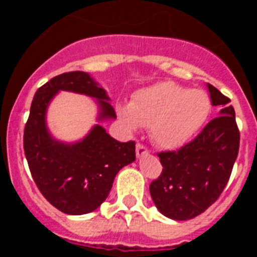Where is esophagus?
<instances>
[{"label": "esophagus", "mask_w": 257, "mask_h": 257, "mask_svg": "<svg viewBox=\"0 0 257 257\" xmlns=\"http://www.w3.org/2000/svg\"><path fill=\"white\" fill-rule=\"evenodd\" d=\"M148 149L145 148L143 144H136V156H138V158H142L143 156L148 154Z\"/></svg>", "instance_id": "34e87169"}]
</instances>
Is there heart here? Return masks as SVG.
<instances>
[{
	"mask_svg": "<svg viewBox=\"0 0 257 257\" xmlns=\"http://www.w3.org/2000/svg\"><path fill=\"white\" fill-rule=\"evenodd\" d=\"M210 112L208 96L166 81L136 92L130 105L118 108L128 130L151 127V138L163 149H178L201 128Z\"/></svg>",
	"mask_w": 257,
	"mask_h": 257,
	"instance_id": "b5f03b06",
	"label": "heart"
}]
</instances>
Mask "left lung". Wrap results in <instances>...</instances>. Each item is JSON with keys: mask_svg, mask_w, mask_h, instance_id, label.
I'll return each mask as SVG.
<instances>
[{"mask_svg": "<svg viewBox=\"0 0 257 257\" xmlns=\"http://www.w3.org/2000/svg\"><path fill=\"white\" fill-rule=\"evenodd\" d=\"M212 105H221L194 140L179 151L158 153L163 166L149 185L152 199L162 215L189 220L216 202L230 178L239 149V130L230 99L207 83Z\"/></svg>", "mask_w": 257, "mask_h": 257, "instance_id": "left-lung-1", "label": "left lung"}]
</instances>
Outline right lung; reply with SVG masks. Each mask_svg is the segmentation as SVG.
Listing matches in <instances>:
<instances>
[{
  "label": "right lung",
  "mask_w": 257,
  "mask_h": 257,
  "mask_svg": "<svg viewBox=\"0 0 257 257\" xmlns=\"http://www.w3.org/2000/svg\"><path fill=\"white\" fill-rule=\"evenodd\" d=\"M59 91L95 97L100 108L97 121L117 115L105 90L79 70L51 78L32 101L23 139L32 178L54 207L68 215H83L105 201L118 171L135 161V142H117L100 124L73 144L55 140L47 130L46 110Z\"/></svg>",
  "instance_id": "1"
}]
</instances>
